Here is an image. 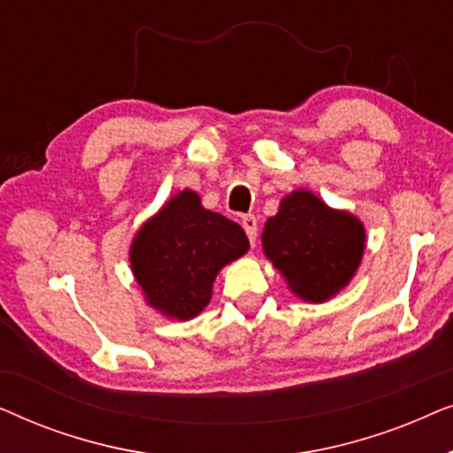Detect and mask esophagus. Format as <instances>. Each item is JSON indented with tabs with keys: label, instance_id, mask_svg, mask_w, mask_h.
<instances>
[{
	"label": "esophagus",
	"instance_id": "esophagus-1",
	"mask_svg": "<svg viewBox=\"0 0 453 453\" xmlns=\"http://www.w3.org/2000/svg\"><path fill=\"white\" fill-rule=\"evenodd\" d=\"M241 225H243L247 237H250L251 245L256 243V237H257V219L253 214H245L243 219H241Z\"/></svg>",
	"mask_w": 453,
	"mask_h": 453
}]
</instances>
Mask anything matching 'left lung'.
Masks as SVG:
<instances>
[{
  "mask_svg": "<svg viewBox=\"0 0 453 453\" xmlns=\"http://www.w3.org/2000/svg\"><path fill=\"white\" fill-rule=\"evenodd\" d=\"M262 245L299 299L324 303L355 276L365 251V226L350 212L296 189L265 222Z\"/></svg>",
  "mask_w": 453,
  "mask_h": 453,
  "instance_id": "obj_1",
  "label": "left lung"
}]
</instances>
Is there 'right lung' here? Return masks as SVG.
<instances>
[{"instance_id":"1","label":"right lung","mask_w":453,"mask_h":453,"mask_svg":"<svg viewBox=\"0 0 453 453\" xmlns=\"http://www.w3.org/2000/svg\"><path fill=\"white\" fill-rule=\"evenodd\" d=\"M247 250L237 222L202 208L200 196L183 189L140 228L129 262L148 305L185 321L202 313L216 274Z\"/></svg>"}]
</instances>
